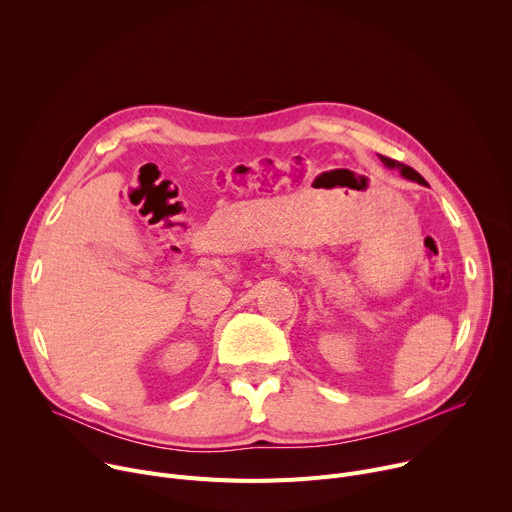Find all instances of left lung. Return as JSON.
I'll use <instances>...</instances> for the list:
<instances>
[{
  "label": "left lung",
  "instance_id": "obj_1",
  "mask_svg": "<svg viewBox=\"0 0 512 512\" xmlns=\"http://www.w3.org/2000/svg\"><path fill=\"white\" fill-rule=\"evenodd\" d=\"M381 162H383L385 166H389V168H397L405 178L415 180V182H419V184H425V180L421 178V174H417L413 168H409V166H405V164H401V162H397V160H391V158H387V156H381Z\"/></svg>",
  "mask_w": 512,
  "mask_h": 512
}]
</instances>
